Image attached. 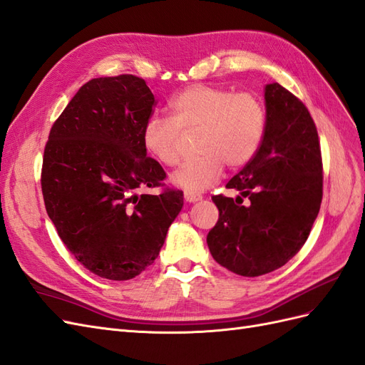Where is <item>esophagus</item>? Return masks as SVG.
<instances>
[{
	"label": "esophagus",
	"mask_w": 365,
	"mask_h": 365,
	"mask_svg": "<svg viewBox=\"0 0 365 365\" xmlns=\"http://www.w3.org/2000/svg\"><path fill=\"white\" fill-rule=\"evenodd\" d=\"M183 197H185V200H186V202H190V203H194V202H199V200H202V195H200V194H197V192H191V191H185V192H183Z\"/></svg>",
	"instance_id": "34e87169"
}]
</instances>
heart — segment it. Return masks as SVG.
<instances>
[{
	"mask_svg": "<svg viewBox=\"0 0 365 365\" xmlns=\"http://www.w3.org/2000/svg\"><path fill=\"white\" fill-rule=\"evenodd\" d=\"M171 118L151 117L142 133L143 148L165 166L180 160L183 135L197 134V157L186 160L171 180L180 188L199 192L216 183L228 165H247L259 151L265 134V108L253 93L195 85L170 101Z\"/></svg>",
	"mask_w": 365,
	"mask_h": 365,
	"instance_id": "b5f03b06",
	"label": "heart"
}]
</instances>
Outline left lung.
I'll list each match as a JSON object with an SVG mask.
<instances>
[{"instance_id": "left-lung-1", "label": "left lung", "mask_w": 365, "mask_h": 365, "mask_svg": "<svg viewBox=\"0 0 365 365\" xmlns=\"http://www.w3.org/2000/svg\"><path fill=\"white\" fill-rule=\"evenodd\" d=\"M265 115L259 151L227 183L240 195H212L219 220L207 236L214 260L247 277L285 265L305 244L322 202L321 146L310 112L269 83Z\"/></svg>"}]
</instances>
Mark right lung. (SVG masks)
I'll return each instance as SVG.
<instances>
[{"label":"right lung","mask_w":365,"mask_h":365,"mask_svg":"<svg viewBox=\"0 0 365 365\" xmlns=\"http://www.w3.org/2000/svg\"><path fill=\"white\" fill-rule=\"evenodd\" d=\"M154 105L143 78H92L64 108L44 148L46 211L73 257L100 277L128 280L145 272L183 207L179 190L137 192L166 177L142 142Z\"/></svg>","instance_id":"obj_1"}]
</instances>
